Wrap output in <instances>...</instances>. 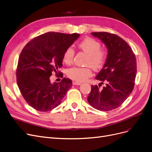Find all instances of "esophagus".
Masks as SVG:
<instances>
[{
	"instance_id": "1",
	"label": "esophagus",
	"mask_w": 152,
	"mask_h": 152,
	"mask_svg": "<svg viewBox=\"0 0 152 152\" xmlns=\"http://www.w3.org/2000/svg\"><path fill=\"white\" fill-rule=\"evenodd\" d=\"M72 83L74 85H75V86H79L81 84V83L79 82H76V81H73L72 82Z\"/></svg>"
}]
</instances>
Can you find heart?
<instances>
[{
	"instance_id": "1",
	"label": "heart",
	"mask_w": 152,
	"mask_h": 152,
	"mask_svg": "<svg viewBox=\"0 0 152 152\" xmlns=\"http://www.w3.org/2000/svg\"><path fill=\"white\" fill-rule=\"evenodd\" d=\"M82 51L88 54L86 67L74 66L67 71V76L77 82H83L92 75V66L95 70H101L105 66L108 60L109 52L101 48V44L92 38H86L78 44ZM75 56V50L69 46L65 50L63 55V61L66 65L72 64Z\"/></svg>"
}]
</instances>
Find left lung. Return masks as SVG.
I'll use <instances>...</instances> for the list:
<instances>
[{
  "mask_svg": "<svg viewBox=\"0 0 152 152\" xmlns=\"http://www.w3.org/2000/svg\"><path fill=\"white\" fill-rule=\"evenodd\" d=\"M91 34L106 45L109 57L96 77L101 82L99 86H91L87 101L94 108L109 111L121 106L132 92L137 72V60L129 45L118 35L107 32ZM102 84L105 86L101 89Z\"/></svg>",
  "mask_w": 152,
  "mask_h": 152,
  "instance_id": "8db88e82",
  "label": "left lung"
}]
</instances>
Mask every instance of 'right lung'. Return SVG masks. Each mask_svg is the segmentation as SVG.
I'll list each match as a JSON object with an SVG mask.
<instances>
[{
	"label": "right lung",
	"mask_w": 152,
	"mask_h": 152,
	"mask_svg": "<svg viewBox=\"0 0 152 152\" xmlns=\"http://www.w3.org/2000/svg\"><path fill=\"white\" fill-rule=\"evenodd\" d=\"M79 36L77 33L48 32L31 39L24 47L18 60L16 80L30 106L47 112L60 104L72 81L63 78V73L58 70L63 65L65 50ZM53 72L62 78L60 83H50Z\"/></svg>",
	"instance_id": "right-lung-1"
}]
</instances>
